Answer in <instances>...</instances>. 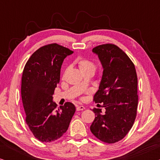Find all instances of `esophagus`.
I'll use <instances>...</instances> for the list:
<instances>
[{
    "mask_svg": "<svg viewBox=\"0 0 160 160\" xmlns=\"http://www.w3.org/2000/svg\"><path fill=\"white\" fill-rule=\"evenodd\" d=\"M84 108H85L84 106H76V111H82V110H84Z\"/></svg>",
    "mask_w": 160,
    "mask_h": 160,
    "instance_id": "1",
    "label": "esophagus"
}]
</instances>
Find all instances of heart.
<instances>
[{
    "instance_id": "heart-1",
    "label": "heart",
    "mask_w": 160,
    "mask_h": 160,
    "mask_svg": "<svg viewBox=\"0 0 160 160\" xmlns=\"http://www.w3.org/2000/svg\"><path fill=\"white\" fill-rule=\"evenodd\" d=\"M76 62H77L78 68L82 73L86 71H95V66L91 61L87 60V59L79 58L77 59Z\"/></svg>"
}]
</instances>
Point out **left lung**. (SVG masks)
I'll return each instance as SVG.
<instances>
[{
  "label": "left lung",
  "instance_id": "1",
  "mask_svg": "<svg viewBox=\"0 0 160 160\" xmlns=\"http://www.w3.org/2000/svg\"><path fill=\"white\" fill-rule=\"evenodd\" d=\"M92 52L98 55L103 69L94 100L103 102L106 111L102 113L100 108L93 109L96 117L90 130L100 141L113 143L128 134L136 117V71L129 57L116 45L98 46Z\"/></svg>",
  "mask_w": 160,
  "mask_h": 160
}]
</instances>
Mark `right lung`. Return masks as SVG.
Instances as JSON below:
<instances>
[{
    "instance_id": "right-lung-1",
    "label": "right lung",
    "mask_w": 160,
    "mask_h": 160,
    "mask_svg": "<svg viewBox=\"0 0 160 160\" xmlns=\"http://www.w3.org/2000/svg\"><path fill=\"white\" fill-rule=\"evenodd\" d=\"M73 53L57 43L44 46L32 54L24 68L21 95L26 123L41 142L60 138L76 111L75 106L70 102L58 108L52 96L60 82L64 59Z\"/></svg>"
}]
</instances>
